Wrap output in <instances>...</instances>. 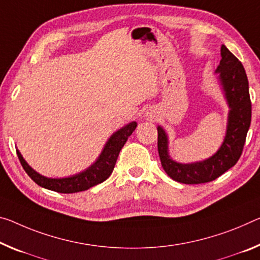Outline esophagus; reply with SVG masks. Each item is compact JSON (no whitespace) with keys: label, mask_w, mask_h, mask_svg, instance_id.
I'll return each mask as SVG.
<instances>
[{"label":"esophagus","mask_w":260,"mask_h":260,"mask_svg":"<svg viewBox=\"0 0 260 260\" xmlns=\"http://www.w3.org/2000/svg\"><path fill=\"white\" fill-rule=\"evenodd\" d=\"M147 118L148 119H150V120H154V119H156V115H155V113H152L151 111H149V112H147Z\"/></svg>","instance_id":"1"}]
</instances>
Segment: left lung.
<instances>
[{
	"instance_id": "left-lung-1",
	"label": "left lung",
	"mask_w": 260,
	"mask_h": 260,
	"mask_svg": "<svg viewBox=\"0 0 260 260\" xmlns=\"http://www.w3.org/2000/svg\"><path fill=\"white\" fill-rule=\"evenodd\" d=\"M219 74L229 106L226 133L220 149L211 157L194 163H178L169 156L168 135L162 127H157V148L160 163L168 176L183 184H203L216 179L234 167L240 159L246 134L251 123V101L249 81L241 61L224 45L221 46Z\"/></svg>"
}]
</instances>
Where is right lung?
<instances>
[{
    "instance_id": "1",
    "label": "right lung",
    "mask_w": 260,
    "mask_h": 260,
    "mask_svg": "<svg viewBox=\"0 0 260 260\" xmlns=\"http://www.w3.org/2000/svg\"><path fill=\"white\" fill-rule=\"evenodd\" d=\"M137 125L138 123L135 121L129 122L128 125L123 126L122 128L115 132L111 135L104 149L101 152L100 157L97 158L91 167H89L86 170L80 172V174L66 177V178H47V177L41 176L28 166L18 149L16 151H17V156L23 169L25 170L28 177L39 186L59 193H76L85 191V189L101 184L109 178L114 169L119 152L126 143L127 139L137 128Z\"/></svg>"
}]
</instances>
